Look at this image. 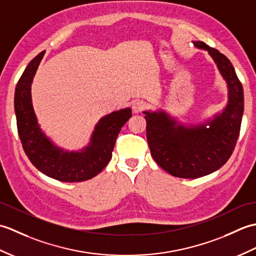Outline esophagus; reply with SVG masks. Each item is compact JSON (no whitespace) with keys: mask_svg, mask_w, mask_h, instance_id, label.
Returning a JSON list of instances; mask_svg holds the SVG:
<instances>
[{"mask_svg":"<svg viewBox=\"0 0 256 256\" xmlns=\"http://www.w3.org/2000/svg\"><path fill=\"white\" fill-rule=\"evenodd\" d=\"M145 108H146V104L143 101L138 100V101H134L132 103V110L134 113H140V111H143Z\"/></svg>","mask_w":256,"mask_h":256,"instance_id":"1","label":"esophagus"}]
</instances>
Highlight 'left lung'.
I'll return each mask as SVG.
<instances>
[{
    "mask_svg": "<svg viewBox=\"0 0 256 256\" xmlns=\"http://www.w3.org/2000/svg\"><path fill=\"white\" fill-rule=\"evenodd\" d=\"M208 52L228 88L224 110L202 123H182L164 108L144 111L146 138L157 165L172 176L194 179L218 170L234 150L244 111L243 86L231 62L202 42H192Z\"/></svg>",
    "mask_w": 256,
    "mask_h": 256,
    "instance_id": "1",
    "label": "left lung"
}]
</instances>
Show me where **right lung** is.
<instances>
[{"label": "right lung", "mask_w": 256, "mask_h": 256, "mask_svg": "<svg viewBox=\"0 0 256 256\" xmlns=\"http://www.w3.org/2000/svg\"><path fill=\"white\" fill-rule=\"evenodd\" d=\"M45 52L27 64L15 88L14 108L20 140L25 153L44 175L64 182H79L96 176L108 164L116 138L132 116L130 108L102 116L92 131L88 145L79 150L58 146L38 123L32 100V84Z\"/></svg>", "instance_id": "1"}]
</instances>
